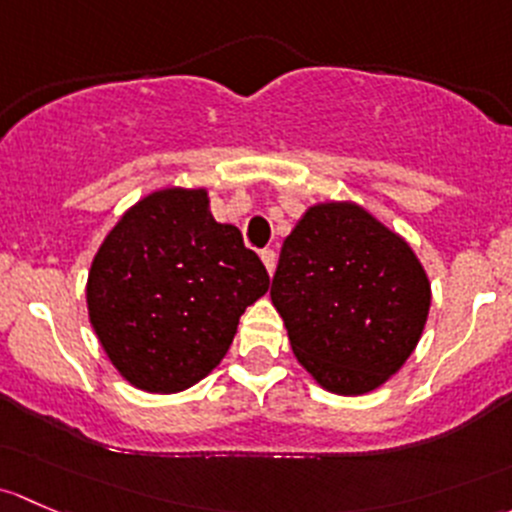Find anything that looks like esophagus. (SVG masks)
<instances>
[{
  "label": "esophagus",
  "instance_id": "esophagus-1",
  "mask_svg": "<svg viewBox=\"0 0 512 512\" xmlns=\"http://www.w3.org/2000/svg\"><path fill=\"white\" fill-rule=\"evenodd\" d=\"M261 261H263V266H266V271L273 273V268H276V251H271V249L261 251Z\"/></svg>",
  "mask_w": 512,
  "mask_h": 512
}]
</instances>
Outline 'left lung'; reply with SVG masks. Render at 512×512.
<instances>
[{"mask_svg": "<svg viewBox=\"0 0 512 512\" xmlns=\"http://www.w3.org/2000/svg\"><path fill=\"white\" fill-rule=\"evenodd\" d=\"M271 300L305 367L335 394H365L407 362L431 288L407 241L357 204H318L283 241Z\"/></svg>", "mask_w": 512, "mask_h": 512, "instance_id": "obj_1", "label": "left lung"}]
</instances>
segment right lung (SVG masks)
Instances as JSON below:
<instances>
[{
	"label": "right lung",
	"mask_w": 512,
	"mask_h": 512,
	"mask_svg": "<svg viewBox=\"0 0 512 512\" xmlns=\"http://www.w3.org/2000/svg\"><path fill=\"white\" fill-rule=\"evenodd\" d=\"M268 286L241 231L209 214L204 189H162L105 236L88 273V315L115 370L170 394L219 365Z\"/></svg>",
	"instance_id": "add662e5"
}]
</instances>
